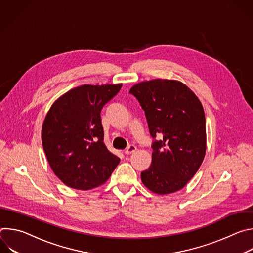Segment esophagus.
I'll use <instances>...</instances> for the list:
<instances>
[{
    "label": "esophagus",
    "mask_w": 253,
    "mask_h": 253,
    "mask_svg": "<svg viewBox=\"0 0 253 253\" xmlns=\"http://www.w3.org/2000/svg\"><path fill=\"white\" fill-rule=\"evenodd\" d=\"M136 150H137L136 146H134V145H130V146L125 150V155H131V154H133Z\"/></svg>",
    "instance_id": "obj_1"
}]
</instances>
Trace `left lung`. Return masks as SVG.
I'll return each mask as SVG.
<instances>
[{"instance_id":"1","label":"left lung","mask_w":253,"mask_h":253,"mask_svg":"<svg viewBox=\"0 0 253 253\" xmlns=\"http://www.w3.org/2000/svg\"><path fill=\"white\" fill-rule=\"evenodd\" d=\"M129 93L145 112L154 139L151 165L141 172L143 184L157 194L182 189L206 151L205 115L199 99L183 83L164 79L138 83Z\"/></svg>"}]
</instances>
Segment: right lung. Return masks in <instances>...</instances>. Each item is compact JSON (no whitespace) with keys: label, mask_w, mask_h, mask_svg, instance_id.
<instances>
[{"label":"right lung","mask_w":253,"mask_h":253,"mask_svg":"<svg viewBox=\"0 0 253 253\" xmlns=\"http://www.w3.org/2000/svg\"><path fill=\"white\" fill-rule=\"evenodd\" d=\"M122 84L82 85L62 95L50 108L42 127L48 162L71 188L89 190L105 183L120 159L107 149L101 110Z\"/></svg>","instance_id":"1"}]
</instances>
